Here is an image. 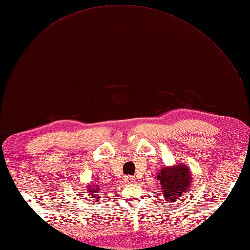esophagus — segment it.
Listing matches in <instances>:
<instances>
[{
    "label": "esophagus",
    "instance_id": "obj_1",
    "mask_svg": "<svg viewBox=\"0 0 250 250\" xmlns=\"http://www.w3.org/2000/svg\"><path fill=\"white\" fill-rule=\"evenodd\" d=\"M125 182L126 183H135L136 179L132 176H125Z\"/></svg>",
    "mask_w": 250,
    "mask_h": 250
}]
</instances>
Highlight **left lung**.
<instances>
[{
  "label": "left lung",
  "mask_w": 250,
  "mask_h": 250,
  "mask_svg": "<svg viewBox=\"0 0 250 250\" xmlns=\"http://www.w3.org/2000/svg\"><path fill=\"white\" fill-rule=\"evenodd\" d=\"M191 172L185 163L163 166L157 175L161 186V198L168 204L179 202L191 186Z\"/></svg>",
  "instance_id": "8db88e82"
}]
</instances>
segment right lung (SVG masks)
<instances>
[{
  "label": "right lung",
  "instance_id": "obj_1",
  "mask_svg": "<svg viewBox=\"0 0 250 250\" xmlns=\"http://www.w3.org/2000/svg\"><path fill=\"white\" fill-rule=\"evenodd\" d=\"M87 194L89 198H92V200L97 201L98 196L100 195V187L95 182H89V185H87Z\"/></svg>",
  "mask_w": 250,
  "mask_h": 250
}]
</instances>
